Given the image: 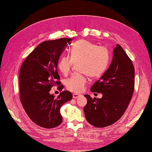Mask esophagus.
I'll return each mask as SVG.
<instances>
[{"instance_id": "34e87169", "label": "esophagus", "mask_w": 152, "mask_h": 152, "mask_svg": "<svg viewBox=\"0 0 152 152\" xmlns=\"http://www.w3.org/2000/svg\"><path fill=\"white\" fill-rule=\"evenodd\" d=\"M80 96V94H77V93H74L73 94V98H74V99H76V98H77L78 97H79V96Z\"/></svg>"}]
</instances>
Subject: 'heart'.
Wrapping results in <instances>:
<instances>
[{"instance_id": "b5f03b06", "label": "heart", "mask_w": 152, "mask_h": 152, "mask_svg": "<svg viewBox=\"0 0 152 152\" xmlns=\"http://www.w3.org/2000/svg\"><path fill=\"white\" fill-rule=\"evenodd\" d=\"M69 51L70 56H61L58 68L64 75H66L74 64L79 63V70L82 73L73 75L68 79L66 87L73 93H80L85 88L87 76L98 78L104 73L110 62V51L107 48L98 46L84 39L73 44Z\"/></svg>"}]
</instances>
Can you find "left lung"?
Listing matches in <instances>:
<instances>
[{"mask_svg": "<svg viewBox=\"0 0 152 152\" xmlns=\"http://www.w3.org/2000/svg\"><path fill=\"white\" fill-rule=\"evenodd\" d=\"M134 90V67L119 44L113 49L111 65L91 91L103 94L102 98L84 95L87 121L96 127L109 126L120 119L128 107Z\"/></svg>", "mask_w": 152, "mask_h": 152, "instance_id": "obj_1", "label": "left lung"}]
</instances>
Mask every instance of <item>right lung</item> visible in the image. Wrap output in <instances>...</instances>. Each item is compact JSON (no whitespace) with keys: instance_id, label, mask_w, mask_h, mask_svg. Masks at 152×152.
<instances>
[{"instance_id":"right-lung-1","label":"right lung","mask_w":152,"mask_h":152,"mask_svg":"<svg viewBox=\"0 0 152 152\" xmlns=\"http://www.w3.org/2000/svg\"><path fill=\"white\" fill-rule=\"evenodd\" d=\"M71 40L62 38L42 42L27 56L20 68L21 103L31 121L43 128H54L61 124L60 108L72 99L71 92L62 91L57 69L59 56ZM55 85L62 91L57 98L49 93Z\"/></svg>"}]
</instances>
